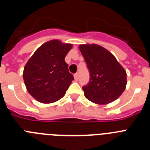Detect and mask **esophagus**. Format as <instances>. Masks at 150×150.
Listing matches in <instances>:
<instances>
[{"instance_id": "34e87169", "label": "esophagus", "mask_w": 150, "mask_h": 150, "mask_svg": "<svg viewBox=\"0 0 150 150\" xmlns=\"http://www.w3.org/2000/svg\"><path fill=\"white\" fill-rule=\"evenodd\" d=\"M74 79H75V80H76V81H77L78 79H79V74H78V73H76V74L74 75Z\"/></svg>"}]
</instances>
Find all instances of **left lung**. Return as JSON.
Wrapping results in <instances>:
<instances>
[{
	"label": "left lung",
	"mask_w": 150,
	"mask_h": 150,
	"mask_svg": "<svg viewBox=\"0 0 150 150\" xmlns=\"http://www.w3.org/2000/svg\"><path fill=\"white\" fill-rule=\"evenodd\" d=\"M89 71V82L83 86L85 97L98 104H107L122 94L127 84L126 72L113 55L96 44L79 46Z\"/></svg>",
	"instance_id": "left-lung-1"
}]
</instances>
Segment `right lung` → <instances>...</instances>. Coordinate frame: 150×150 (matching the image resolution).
<instances>
[{"label": "right lung", "instance_id": "1", "mask_svg": "<svg viewBox=\"0 0 150 150\" xmlns=\"http://www.w3.org/2000/svg\"><path fill=\"white\" fill-rule=\"evenodd\" d=\"M72 45L58 40L46 42L36 50L26 65L23 79L28 91L44 104L59 100L64 96L74 76L64 61Z\"/></svg>", "mask_w": 150, "mask_h": 150}]
</instances>
